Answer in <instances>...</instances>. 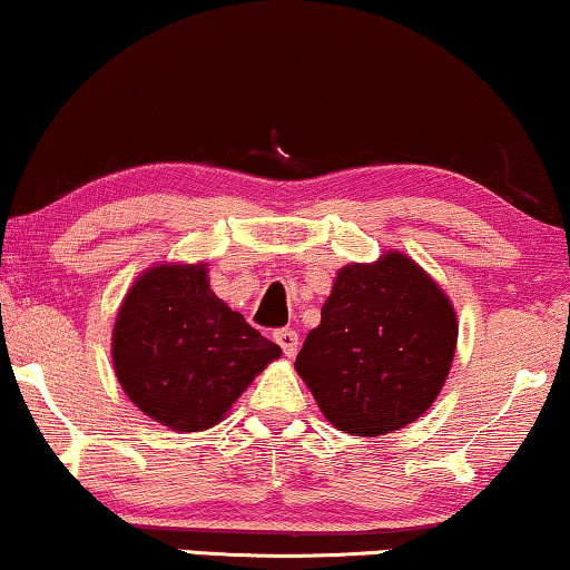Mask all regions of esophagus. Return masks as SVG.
Masks as SVG:
<instances>
[{
	"label": "esophagus",
	"instance_id": "34e87169",
	"mask_svg": "<svg viewBox=\"0 0 570 570\" xmlns=\"http://www.w3.org/2000/svg\"><path fill=\"white\" fill-rule=\"evenodd\" d=\"M274 340H276L278 345H282V351H284L286 358H294L296 351H299V335H296V330H292V327L278 330V333L274 335Z\"/></svg>",
	"mask_w": 570,
	"mask_h": 570
}]
</instances>
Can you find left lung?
<instances>
[{"label": "left lung", "mask_w": 570, "mask_h": 570, "mask_svg": "<svg viewBox=\"0 0 570 570\" xmlns=\"http://www.w3.org/2000/svg\"><path fill=\"white\" fill-rule=\"evenodd\" d=\"M458 314L435 278L402 250L347 263L294 368L330 424L376 438L420 420L455 358Z\"/></svg>", "instance_id": "1"}]
</instances>
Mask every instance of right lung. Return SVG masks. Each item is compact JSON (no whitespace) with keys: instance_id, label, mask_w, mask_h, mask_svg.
<instances>
[{"instance_id":"add662e5","label":"right lung","mask_w":570,"mask_h":570,"mask_svg":"<svg viewBox=\"0 0 570 570\" xmlns=\"http://www.w3.org/2000/svg\"><path fill=\"white\" fill-rule=\"evenodd\" d=\"M282 347L209 288L207 263H156L127 288L112 327V366L153 422L202 432L227 417Z\"/></svg>"}]
</instances>
